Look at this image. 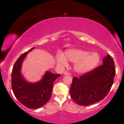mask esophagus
<instances>
[{"label":"esophagus","instance_id":"esophagus-1","mask_svg":"<svg viewBox=\"0 0 124 124\" xmlns=\"http://www.w3.org/2000/svg\"><path fill=\"white\" fill-rule=\"evenodd\" d=\"M64 75H70V72H68V71H65V72H64Z\"/></svg>","mask_w":124,"mask_h":124}]
</instances>
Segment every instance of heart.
Listing matches in <instances>:
<instances>
[{
    "label": "heart",
    "instance_id": "b5f03b06",
    "mask_svg": "<svg viewBox=\"0 0 124 124\" xmlns=\"http://www.w3.org/2000/svg\"><path fill=\"white\" fill-rule=\"evenodd\" d=\"M68 60L75 63V70L78 73H86L94 69L100 62V56L97 53L82 49H69L65 52V56L62 54L57 56L58 63L66 65Z\"/></svg>",
    "mask_w": 124,
    "mask_h": 124
}]
</instances>
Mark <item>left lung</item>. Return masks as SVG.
Segmentation results:
<instances>
[{"instance_id":"left-lung-1","label":"left lung","mask_w":124,"mask_h":124,"mask_svg":"<svg viewBox=\"0 0 124 124\" xmlns=\"http://www.w3.org/2000/svg\"><path fill=\"white\" fill-rule=\"evenodd\" d=\"M113 59L109 55L103 59V65L79 77H73L70 96L80 106H89L104 99L110 91L116 75Z\"/></svg>"}]
</instances>
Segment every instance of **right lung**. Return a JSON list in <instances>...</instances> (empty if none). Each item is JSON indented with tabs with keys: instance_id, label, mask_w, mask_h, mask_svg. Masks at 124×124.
Wrapping results in <instances>:
<instances>
[{
	"instance_id": "right-lung-1",
	"label": "right lung",
	"mask_w": 124,
	"mask_h": 124,
	"mask_svg": "<svg viewBox=\"0 0 124 124\" xmlns=\"http://www.w3.org/2000/svg\"><path fill=\"white\" fill-rule=\"evenodd\" d=\"M31 48L21 54L16 61L12 72V88L16 99L26 107L38 108L45 105L50 99L54 81L60 74L46 72L43 79L37 83H29L20 73L21 63Z\"/></svg>"
}]
</instances>
